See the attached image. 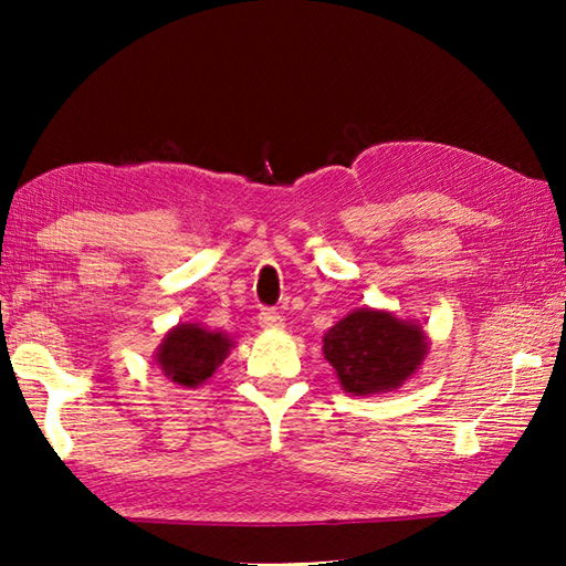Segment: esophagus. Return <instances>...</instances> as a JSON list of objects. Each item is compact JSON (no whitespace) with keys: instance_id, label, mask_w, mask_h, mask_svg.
<instances>
[{"instance_id":"esophagus-1","label":"esophagus","mask_w":566,"mask_h":566,"mask_svg":"<svg viewBox=\"0 0 566 566\" xmlns=\"http://www.w3.org/2000/svg\"><path fill=\"white\" fill-rule=\"evenodd\" d=\"M258 321L262 328H282L284 326V318L280 316V311H274V308H262Z\"/></svg>"}]
</instances>
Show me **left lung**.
Instances as JSON below:
<instances>
[{
	"instance_id": "1",
	"label": "left lung",
	"mask_w": 566,
	"mask_h": 566,
	"mask_svg": "<svg viewBox=\"0 0 566 566\" xmlns=\"http://www.w3.org/2000/svg\"><path fill=\"white\" fill-rule=\"evenodd\" d=\"M428 350L426 333L389 311L359 308L326 333L323 355L355 396L391 391L413 375Z\"/></svg>"
}]
</instances>
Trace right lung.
<instances>
[{
	"label": "right lung",
	"mask_w": 566,
	"mask_h": 566,
	"mask_svg": "<svg viewBox=\"0 0 566 566\" xmlns=\"http://www.w3.org/2000/svg\"><path fill=\"white\" fill-rule=\"evenodd\" d=\"M231 340L223 333H211L195 323H182L167 333L158 350V365L172 381L182 387H197L207 381L219 367Z\"/></svg>",
	"instance_id": "1"
}]
</instances>
